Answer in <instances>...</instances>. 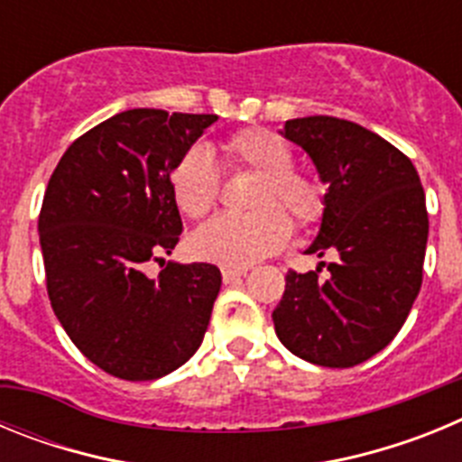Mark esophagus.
Listing matches in <instances>:
<instances>
[{
	"label": "esophagus",
	"mask_w": 462,
	"mask_h": 462,
	"mask_svg": "<svg viewBox=\"0 0 462 462\" xmlns=\"http://www.w3.org/2000/svg\"><path fill=\"white\" fill-rule=\"evenodd\" d=\"M245 273H247V268H222V280L228 284V282L240 280Z\"/></svg>",
	"instance_id": "1"
}]
</instances>
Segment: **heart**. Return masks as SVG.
I'll return each mask as SVG.
<instances>
[{
  "mask_svg": "<svg viewBox=\"0 0 462 462\" xmlns=\"http://www.w3.org/2000/svg\"><path fill=\"white\" fill-rule=\"evenodd\" d=\"M222 152L234 171L256 175L247 215H222L191 236L196 259L222 268H250L280 252L298 228H312L324 219L326 189L314 175L293 169V150L268 129H243L222 143ZM171 196L189 219L206 217L219 201V178L210 154L189 148L175 159L169 173Z\"/></svg>",
  "mask_w": 462,
  "mask_h": 462,
  "instance_id": "obj_1",
  "label": "heart"
}]
</instances>
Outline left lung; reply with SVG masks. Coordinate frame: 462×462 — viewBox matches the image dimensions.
<instances>
[{"mask_svg": "<svg viewBox=\"0 0 462 462\" xmlns=\"http://www.w3.org/2000/svg\"><path fill=\"white\" fill-rule=\"evenodd\" d=\"M282 134L312 157L328 185L319 236L308 254L336 261L287 273L273 312L275 333L303 361L354 368L398 336L419 296L426 194L410 157L356 122L296 117L284 122Z\"/></svg>", "mask_w": 462, "mask_h": 462, "instance_id": "1", "label": "left lung"}]
</instances>
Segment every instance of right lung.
Returning <instances> with one entry per match:
<instances>
[{"label": "right lung", "mask_w": 462, "mask_h": 462, "mask_svg": "<svg viewBox=\"0 0 462 462\" xmlns=\"http://www.w3.org/2000/svg\"><path fill=\"white\" fill-rule=\"evenodd\" d=\"M217 116L134 108L69 145L39 212L46 287L57 319L113 377L150 382L201 346L222 273L164 263L182 234L169 187L175 159ZM150 260L165 266L157 281Z\"/></svg>", "instance_id": "right-lung-1"}]
</instances>
